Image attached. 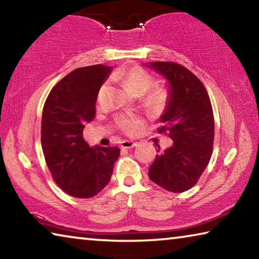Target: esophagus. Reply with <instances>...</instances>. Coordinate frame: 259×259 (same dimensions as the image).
<instances>
[{
    "mask_svg": "<svg viewBox=\"0 0 259 259\" xmlns=\"http://www.w3.org/2000/svg\"><path fill=\"white\" fill-rule=\"evenodd\" d=\"M135 146H137V143L131 142V140H123V142L121 143L122 148H133Z\"/></svg>",
    "mask_w": 259,
    "mask_h": 259,
    "instance_id": "obj_1",
    "label": "esophagus"
}]
</instances>
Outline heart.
<instances>
[{"label":"heart","mask_w":259,"mask_h":259,"mask_svg":"<svg viewBox=\"0 0 259 259\" xmlns=\"http://www.w3.org/2000/svg\"><path fill=\"white\" fill-rule=\"evenodd\" d=\"M115 78L123 84L126 90L133 93L136 96H142L151 89L154 84V80L145 69L140 67L130 68L128 71L119 72L115 74ZM108 89L106 83L102 85L98 93V103H102L105 97V94ZM168 98L166 90L163 88H155L150 91L144 98V105L151 112H160L164 107ZM144 124V119L137 114H126L117 119V125L126 135L134 136L137 135Z\"/></svg>","instance_id":"heart-1"}]
</instances>
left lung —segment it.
<instances>
[{"instance_id":"8db88e82","label":"left lung","mask_w":259,"mask_h":259,"mask_svg":"<svg viewBox=\"0 0 259 259\" xmlns=\"http://www.w3.org/2000/svg\"><path fill=\"white\" fill-rule=\"evenodd\" d=\"M168 81V98L159 133H168L172 145L161 151L148 169L152 182L182 193L198 183L212 154L214 122L207 90L198 77L171 61L145 64Z\"/></svg>"}]
</instances>
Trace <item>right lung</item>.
Masks as SVG:
<instances>
[{
    "label": "right lung",
    "instance_id": "right-lung-1",
    "mask_svg": "<svg viewBox=\"0 0 259 259\" xmlns=\"http://www.w3.org/2000/svg\"><path fill=\"white\" fill-rule=\"evenodd\" d=\"M112 72L98 64L74 69L52 88L42 112L43 154L55 182L74 198H93L107 185L119 147H90L85 123L96 115L100 87Z\"/></svg>",
    "mask_w": 259,
    "mask_h": 259
}]
</instances>
